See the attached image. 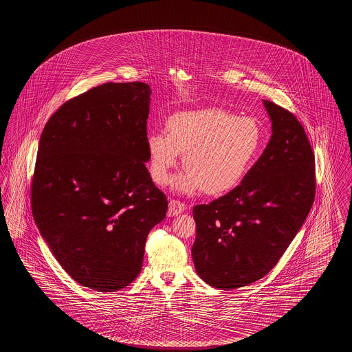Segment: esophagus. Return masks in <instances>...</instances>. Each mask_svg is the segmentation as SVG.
Segmentation results:
<instances>
[{
  "mask_svg": "<svg viewBox=\"0 0 352 352\" xmlns=\"http://www.w3.org/2000/svg\"><path fill=\"white\" fill-rule=\"evenodd\" d=\"M186 210V206L181 201H175V199H170L168 201V217H175L182 214Z\"/></svg>",
  "mask_w": 352,
  "mask_h": 352,
  "instance_id": "1",
  "label": "esophagus"
}]
</instances>
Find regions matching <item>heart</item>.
Instances as JSON below:
<instances>
[{
	"instance_id": "b5f03b06",
	"label": "heart",
	"mask_w": 352,
	"mask_h": 352,
	"mask_svg": "<svg viewBox=\"0 0 352 352\" xmlns=\"http://www.w3.org/2000/svg\"><path fill=\"white\" fill-rule=\"evenodd\" d=\"M264 148L261 124L219 108L184 111L168 116L165 134H148L146 151L151 179L166 184L170 170L184 154V173L173 182L175 190L195 194L203 190L220 197L241 184Z\"/></svg>"
}]
</instances>
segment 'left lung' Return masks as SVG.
Wrapping results in <instances>:
<instances>
[{"label":"left lung","instance_id":"1","mask_svg":"<svg viewBox=\"0 0 352 352\" xmlns=\"http://www.w3.org/2000/svg\"><path fill=\"white\" fill-rule=\"evenodd\" d=\"M272 137L245 179L192 210L191 254L201 280L221 290L268 274L300 231L316 197V160L301 122L264 100Z\"/></svg>","mask_w":352,"mask_h":352}]
</instances>
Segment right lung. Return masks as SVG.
<instances>
[{
    "label": "right lung",
    "mask_w": 352,
    "mask_h": 352,
    "mask_svg": "<svg viewBox=\"0 0 352 352\" xmlns=\"http://www.w3.org/2000/svg\"><path fill=\"white\" fill-rule=\"evenodd\" d=\"M151 87L105 83L66 101L38 146L32 210L62 268L96 292L140 274L146 237L168 211L145 166Z\"/></svg>",
    "instance_id": "right-lung-1"
}]
</instances>
